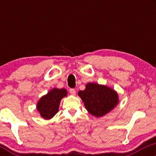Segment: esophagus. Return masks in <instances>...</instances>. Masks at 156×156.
Returning <instances> with one entry per match:
<instances>
[{
  "label": "esophagus",
  "instance_id": "esophagus-1",
  "mask_svg": "<svg viewBox=\"0 0 156 156\" xmlns=\"http://www.w3.org/2000/svg\"><path fill=\"white\" fill-rule=\"evenodd\" d=\"M69 93L72 95H75L76 94V90L74 89H69Z\"/></svg>",
  "mask_w": 156,
  "mask_h": 156
}]
</instances>
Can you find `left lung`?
I'll use <instances>...</instances> for the list:
<instances>
[{
  "label": "left lung",
  "mask_w": 156,
  "mask_h": 156,
  "mask_svg": "<svg viewBox=\"0 0 156 156\" xmlns=\"http://www.w3.org/2000/svg\"><path fill=\"white\" fill-rule=\"evenodd\" d=\"M78 95L82 99L87 110L93 116H102L112 110L118 104V94L109 87L89 83Z\"/></svg>",
  "instance_id": "8db88e82"
}]
</instances>
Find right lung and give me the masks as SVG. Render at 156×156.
Instances as JSON below:
<instances>
[{
	"label": "right lung",
	"mask_w": 156,
	"mask_h": 156,
	"mask_svg": "<svg viewBox=\"0 0 156 156\" xmlns=\"http://www.w3.org/2000/svg\"><path fill=\"white\" fill-rule=\"evenodd\" d=\"M67 91L65 89H53L42 97L38 101L37 108L42 117L45 119L52 118L58 112L61 99L67 96Z\"/></svg>",
	"instance_id": "right-lung-1"
}]
</instances>
